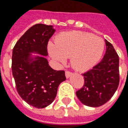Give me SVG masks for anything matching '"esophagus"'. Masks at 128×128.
<instances>
[{
  "mask_svg": "<svg viewBox=\"0 0 128 128\" xmlns=\"http://www.w3.org/2000/svg\"><path fill=\"white\" fill-rule=\"evenodd\" d=\"M72 75V72H70V71H65V76H66V78H70L71 76Z\"/></svg>",
  "mask_w": 128,
  "mask_h": 128,
  "instance_id": "1",
  "label": "esophagus"
}]
</instances>
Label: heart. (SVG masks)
<instances>
[{"label": "heart", "mask_w": 128, "mask_h": 128, "mask_svg": "<svg viewBox=\"0 0 128 128\" xmlns=\"http://www.w3.org/2000/svg\"><path fill=\"white\" fill-rule=\"evenodd\" d=\"M104 42L100 37L81 31L61 34L55 39V45L48 47L50 56L60 63L71 57L73 68L86 71L94 67L101 58Z\"/></svg>", "instance_id": "heart-1"}]
</instances>
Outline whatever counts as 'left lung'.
<instances>
[{"instance_id": "1", "label": "left lung", "mask_w": 128, "mask_h": 128, "mask_svg": "<svg viewBox=\"0 0 128 128\" xmlns=\"http://www.w3.org/2000/svg\"><path fill=\"white\" fill-rule=\"evenodd\" d=\"M106 52L100 62L83 74L84 84L76 92L86 106L98 107L111 99L120 83V58L111 43L105 40Z\"/></svg>"}]
</instances>
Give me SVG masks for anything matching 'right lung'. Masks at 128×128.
Wrapping results in <instances>:
<instances>
[{
    "label": "right lung",
    "mask_w": 128,
    "mask_h": 128,
    "mask_svg": "<svg viewBox=\"0 0 128 128\" xmlns=\"http://www.w3.org/2000/svg\"><path fill=\"white\" fill-rule=\"evenodd\" d=\"M54 32L52 26L36 24L19 39L13 50L11 68L17 92L36 108L51 104L59 84L66 80L65 71L53 70L44 56L32 58L30 54L47 56L48 42Z\"/></svg>",
    "instance_id": "1"
}]
</instances>
